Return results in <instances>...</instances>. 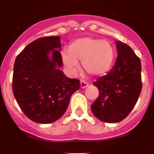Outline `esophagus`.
I'll return each mask as SVG.
<instances>
[{
	"label": "esophagus",
	"instance_id": "34e87169",
	"mask_svg": "<svg viewBox=\"0 0 154 154\" xmlns=\"http://www.w3.org/2000/svg\"><path fill=\"white\" fill-rule=\"evenodd\" d=\"M88 86V83H87L86 81H85V80H81L80 81V88H86Z\"/></svg>",
	"mask_w": 154,
	"mask_h": 154
}]
</instances>
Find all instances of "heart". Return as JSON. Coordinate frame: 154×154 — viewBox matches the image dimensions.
<instances>
[{
	"label": "heart",
	"mask_w": 154,
	"mask_h": 154,
	"mask_svg": "<svg viewBox=\"0 0 154 154\" xmlns=\"http://www.w3.org/2000/svg\"><path fill=\"white\" fill-rule=\"evenodd\" d=\"M62 59L68 71L75 74L79 69L78 60L91 76L99 77L110 70L115 60V49L109 42L91 36L74 40L69 49L62 51Z\"/></svg>",
	"instance_id": "1"
}]
</instances>
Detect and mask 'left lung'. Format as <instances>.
<instances>
[{
  "mask_svg": "<svg viewBox=\"0 0 154 154\" xmlns=\"http://www.w3.org/2000/svg\"><path fill=\"white\" fill-rule=\"evenodd\" d=\"M116 46L119 55L114 67L93 83L98 88L99 95L91 106V112L106 123L119 122L127 117L142 88L140 59L127 44L116 42Z\"/></svg>",
  "mask_w": 154,
  "mask_h": 154,
  "instance_id": "1",
  "label": "left lung"
}]
</instances>
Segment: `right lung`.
<instances>
[{
	"instance_id": "obj_1",
	"label": "right lung",
	"mask_w": 154,
	"mask_h": 154,
	"mask_svg": "<svg viewBox=\"0 0 154 154\" xmlns=\"http://www.w3.org/2000/svg\"><path fill=\"white\" fill-rule=\"evenodd\" d=\"M59 50L60 36L42 37L24 48L14 63V96L24 115L36 123L58 120L80 87V80L68 78L60 69L63 63Z\"/></svg>"
}]
</instances>
